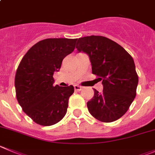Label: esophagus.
<instances>
[{"instance_id": "obj_1", "label": "esophagus", "mask_w": 155, "mask_h": 155, "mask_svg": "<svg viewBox=\"0 0 155 155\" xmlns=\"http://www.w3.org/2000/svg\"><path fill=\"white\" fill-rule=\"evenodd\" d=\"M74 88H75V91H80L82 89V87L80 86V85H74Z\"/></svg>"}]
</instances>
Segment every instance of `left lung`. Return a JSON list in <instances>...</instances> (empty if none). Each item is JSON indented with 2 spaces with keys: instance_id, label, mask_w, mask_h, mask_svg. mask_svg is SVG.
Listing matches in <instances>:
<instances>
[{
  "instance_id": "obj_1",
  "label": "left lung",
  "mask_w": 155,
  "mask_h": 155,
  "mask_svg": "<svg viewBox=\"0 0 155 155\" xmlns=\"http://www.w3.org/2000/svg\"><path fill=\"white\" fill-rule=\"evenodd\" d=\"M76 41V48L88 54L92 73L104 86L102 92L94 89V97L87 102L88 111L101 122L120 119L136 95L139 76L133 58L122 46L104 36H86Z\"/></svg>"
}]
</instances>
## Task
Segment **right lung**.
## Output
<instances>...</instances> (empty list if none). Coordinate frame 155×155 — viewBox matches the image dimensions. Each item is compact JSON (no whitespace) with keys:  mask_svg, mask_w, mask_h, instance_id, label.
<instances>
[{"mask_svg":"<svg viewBox=\"0 0 155 155\" xmlns=\"http://www.w3.org/2000/svg\"><path fill=\"white\" fill-rule=\"evenodd\" d=\"M76 38H47L32 46L15 76L16 96L22 110L37 124L51 126L64 118L73 85L54 86V73L75 49Z\"/></svg>","mask_w":155,"mask_h":155,"instance_id":"right-lung-1","label":"right lung"}]
</instances>
